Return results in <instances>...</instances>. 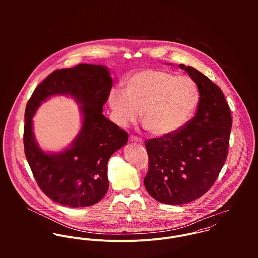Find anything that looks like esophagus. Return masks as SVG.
Returning a JSON list of instances; mask_svg holds the SVG:
<instances>
[{
    "instance_id": "1",
    "label": "esophagus",
    "mask_w": 258,
    "mask_h": 258,
    "mask_svg": "<svg viewBox=\"0 0 258 258\" xmlns=\"http://www.w3.org/2000/svg\"><path fill=\"white\" fill-rule=\"evenodd\" d=\"M130 141L131 142H136V143H139V144H143V140L138 138V137H135V136H130Z\"/></svg>"
}]
</instances>
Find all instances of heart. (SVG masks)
Here are the masks:
<instances>
[{
  "label": "heart",
  "instance_id": "b5f03b06",
  "mask_svg": "<svg viewBox=\"0 0 258 258\" xmlns=\"http://www.w3.org/2000/svg\"><path fill=\"white\" fill-rule=\"evenodd\" d=\"M200 93L187 76L146 70L132 74L126 89L112 88L108 95L113 121L120 127L142 118L151 134L167 137L181 130L196 110Z\"/></svg>",
  "mask_w": 258,
  "mask_h": 258
}]
</instances>
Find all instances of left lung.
I'll return each instance as SVG.
<instances>
[{
  "instance_id": "obj_1",
  "label": "left lung",
  "mask_w": 258,
  "mask_h": 258,
  "mask_svg": "<svg viewBox=\"0 0 258 258\" xmlns=\"http://www.w3.org/2000/svg\"><path fill=\"white\" fill-rule=\"evenodd\" d=\"M179 68L198 86L197 114L177 133L146 142L144 184L153 199L165 205H184L211 188L226 160L232 124L220 87L191 67Z\"/></svg>"
}]
</instances>
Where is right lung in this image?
<instances>
[{"instance_id":"add662e5","label":"right lung","mask_w":258,"mask_h":258,"mask_svg":"<svg viewBox=\"0 0 258 258\" xmlns=\"http://www.w3.org/2000/svg\"><path fill=\"white\" fill-rule=\"evenodd\" d=\"M112 82L108 68L81 63L49 74L27 104L25 154L38 186L54 203L90 207L107 192L108 160L128 141V134L102 114ZM58 95L72 97L80 105L82 127L68 148L44 151L35 139L32 117L42 102Z\"/></svg>"}]
</instances>
